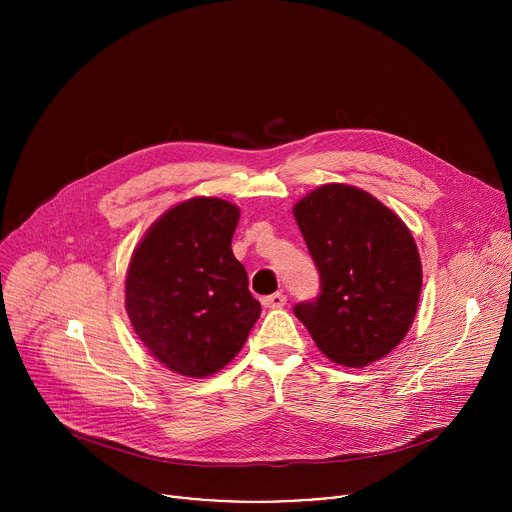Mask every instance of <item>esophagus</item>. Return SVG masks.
I'll return each mask as SVG.
<instances>
[{"label": "esophagus", "instance_id": "obj_1", "mask_svg": "<svg viewBox=\"0 0 512 512\" xmlns=\"http://www.w3.org/2000/svg\"><path fill=\"white\" fill-rule=\"evenodd\" d=\"M261 302H263L265 308H283L285 302H287V298H285V294H281V291H275V294L265 296Z\"/></svg>", "mask_w": 512, "mask_h": 512}]
</instances>
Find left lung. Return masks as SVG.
I'll use <instances>...</instances> for the list:
<instances>
[{"mask_svg":"<svg viewBox=\"0 0 512 512\" xmlns=\"http://www.w3.org/2000/svg\"><path fill=\"white\" fill-rule=\"evenodd\" d=\"M320 294L294 306L318 348L344 367L389 354L417 312L421 261L401 218L360 188L326 184L294 208Z\"/></svg>","mask_w":512,"mask_h":512,"instance_id":"1","label":"left lung"}]
</instances>
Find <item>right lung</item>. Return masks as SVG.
<instances>
[{
  "instance_id": "1",
  "label": "right lung",
  "mask_w": 512,
  "mask_h": 512,
  "mask_svg": "<svg viewBox=\"0 0 512 512\" xmlns=\"http://www.w3.org/2000/svg\"><path fill=\"white\" fill-rule=\"evenodd\" d=\"M237 223L235 204L192 198L168 210L131 257L125 306L133 330L184 377L221 371L261 314L231 249Z\"/></svg>"
}]
</instances>
